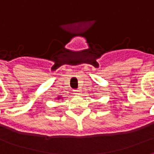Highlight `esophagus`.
I'll list each match as a JSON object with an SVG mask.
<instances>
[{"label": "esophagus", "mask_w": 154, "mask_h": 154, "mask_svg": "<svg viewBox=\"0 0 154 154\" xmlns=\"http://www.w3.org/2000/svg\"><path fill=\"white\" fill-rule=\"evenodd\" d=\"M73 91L75 92V94H80L82 90H80V89H75V90H73Z\"/></svg>", "instance_id": "esophagus-1"}]
</instances>
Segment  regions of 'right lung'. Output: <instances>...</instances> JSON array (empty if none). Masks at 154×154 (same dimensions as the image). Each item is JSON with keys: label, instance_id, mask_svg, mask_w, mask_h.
<instances>
[{"label": "right lung", "instance_id": "add662e5", "mask_svg": "<svg viewBox=\"0 0 154 154\" xmlns=\"http://www.w3.org/2000/svg\"><path fill=\"white\" fill-rule=\"evenodd\" d=\"M57 99H58V100H59V99H61V97H57Z\"/></svg>", "mask_w": 154, "mask_h": 154}]
</instances>
